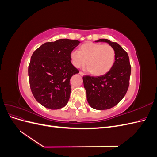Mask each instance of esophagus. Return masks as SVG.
Returning a JSON list of instances; mask_svg holds the SVG:
<instances>
[{"label": "esophagus", "instance_id": "obj_1", "mask_svg": "<svg viewBox=\"0 0 157 157\" xmlns=\"http://www.w3.org/2000/svg\"><path fill=\"white\" fill-rule=\"evenodd\" d=\"M79 74H80V75H81V76H84V73H82V72H81V71H80V72H79Z\"/></svg>", "mask_w": 157, "mask_h": 157}]
</instances>
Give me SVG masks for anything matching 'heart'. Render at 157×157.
<instances>
[{"mask_svg": "<svg viewBox=\"0 0 157 157\" xmlns=\"http://www.w3.org/2000/svg\"><path fill=\"white\" fill-rule=\"evenodd\" d=\"M115 56V51L111 45L86 42L80 46V50L71 52L70 59L76 68L82 67L86 61V69L94 75L101 76L112 68Z\"/></svg>", "mask_w": 157, "mask_h": 157, "instance_id": "obj_1", "label": "heart"}]
</instances>
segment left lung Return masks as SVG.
I'll list each match as a JSON object with an SVG mask.
<instances>
[{
    "instance_id": "left-lung-1",
    "label": "left lung",
    "mask_w": 157,
    "mask_h": 157,
    "mask_svg": "<svg viewBox=\"0 0 157 157\" xmlns=\"http://www.w3.org/2000/svg\"><path fill=\"white\" fill-rule=\"evenodd\" d=\"M105 42L115 51V61L108 73L99 77H82L90 107L97 110H105L119 103L129 86L131 66L127 52L117 42L101 39L95 41Z\"/></svg>"
}]
</instances>
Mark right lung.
<instances>
[{"instance_id": "1", "label": "right lung", "mask_w": 157, "mask_h": 157, "mask_svg": "<svg viewBox=\"0 0 157 157\" xmlns=\"http://www.w3.org/2000/svg\"><path fill=\"white\" fill-rule=\"evenodd\" d=\"M77 40L59 39L41 45L31 56L28 69L31 92L36 100L50 109L65 107L70 97V79L79 71L71 63L70 54Z\"/></svg>"}]
</instances>
